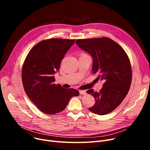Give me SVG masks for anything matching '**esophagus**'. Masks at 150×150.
Wrapping results in <instances>:
<instances>
[{
  "mask_svg": "<svg viewBox=\"0 0 150 150\" xmlns=\"http://www.w3.org/2000/svg\"><path fill=\"white\" fill-rule=\"evenodd\" d=\"M79 92L81 95H85V94H86V91L85 90H81Z\"/></svg>",
  "mask_w": 150,
  "mask_h": 150,
  "instance_id": "esophagus-1",
  "label": "esophagus"
}]
</instances>
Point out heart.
Listing matches in <instances>:
<instances>
[{"instance_id": "heart-1", "label": "heart", "mask_w": 150, "mask_h": 150, "mask_svg": "<svg viewBox=\"0 0 150 150\" xmlns=\"http://www.w3.org/2000/svg\"><path fill=\"white\" fill-rule=\"evenodd\" d=\"M84 54H81V55H84Z\"/></svg>"}]
</instances>
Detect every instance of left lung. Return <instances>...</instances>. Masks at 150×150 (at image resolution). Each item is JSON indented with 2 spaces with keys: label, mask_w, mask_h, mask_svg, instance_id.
Returning a JSON list of instances; mask_svg holds the SVG:
<instances>
[{
  "label": "left lung",
  "mask_w": 150,
  "mask_h": 150,
  "mask_svg": "<svg viewBox=\"0 0 150 150\" xmlns=\"http://www.w3.org/2000/svg\"><path fill=\"white\" fill-rule=\"evenodd\" d=\"M76 44L93 59L92 70L104 80L99 92L87 91L96 100L89 109L98 115H105L119 106L127 96L132 80L131 63L127 54L117 42L107 37L78 39Z\"/></svg>",
  "instance_id": "obj_1"
}]
</instances>
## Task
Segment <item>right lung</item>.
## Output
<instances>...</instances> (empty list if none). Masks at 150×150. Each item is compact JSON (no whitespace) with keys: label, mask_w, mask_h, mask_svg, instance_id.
Returning a JSON list of instances; mask_svg holds the SVG:
<instances>
[{"label":"right lung","mask_w":150,"mask_h":150,"mask_svg":"<svg viewBox=\"0 0 150 150\" xmlns=\"http://www.w3.org/2000/svg\"><path fill=\"white\" fill-rule=\"evenodd\" d=\"M75 39L53 38L43 40L30 50L23 62L22 80L28 97L41 111L55 114L64 110L70 99L79 96L74 89L54 83V74Z\"/></svg>","instance_id":"obj_1"}]
</instances>
